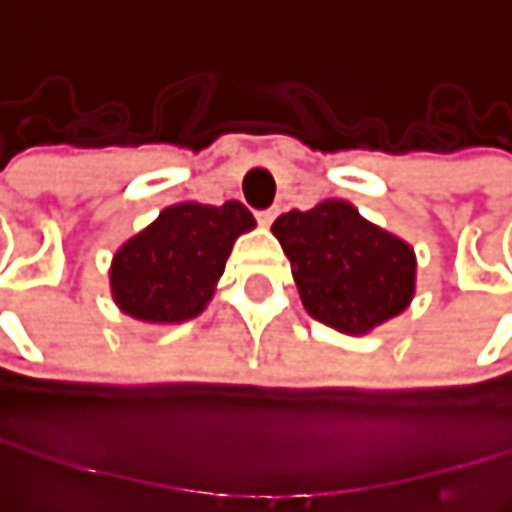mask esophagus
<instances>
[{
    "label": "esophagus",
    "mask_w": 512,
    "mask_h": 512,
    "mask_svg": "<svg viewBox=\"0 0 512 512\" xmlns=\"http://www.w3.org/2000/svg\"><path fill=\"white\" fill-rule=\"evenodd\" d=\"M276 214H279V211H276V208H263V211H257V222H260V225H271V222H274L276 219Z\"/></svg>",
    "instance_id": "obj_1"
}]
</instances>
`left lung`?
I'll return each mask as SVG.
<instances>
[{"instance_id":"1","label":"left lung","mask_w":512,"mask_h":512,"mask_svg":"<svg viewBox=\"0 0 512 512\" xmlns=\"http://www.w3.org/2000/svg\"><path fill=\"white\" fill-rule=\"evenodd\" d=\"M274 236L290 257L295 285L314 320L366 333L407 309L415 293V255L344 200L287 211Z\"/></svg>"}]
</instances>
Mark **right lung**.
I'll use <instances>...</instances> for the list:
<instances>
[{
  "label": "right lung",
  "mask_w": 512,
  "mask_h": 512,
  "mask_svg": "<svg viewBox=\"0 0 512 512\" xmlns=\"http://www.w3.org/2000/svg\"><path fill=\"white\" fill-rule=\"evenodd\" d=\"M255 217L238 200L179 203L162 211L113 257L111 287L121 312L146 323H181L203 312L227 255Z\"/></svg>",
  "instance_id": "1"
}]
</instances>
